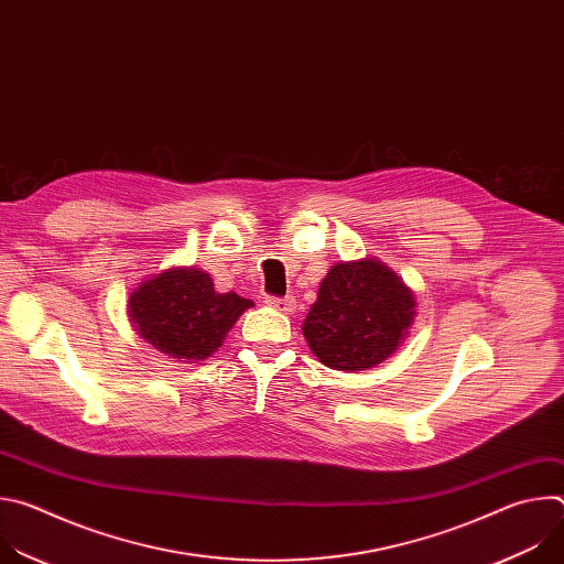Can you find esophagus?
Segmentation results:
<instances>
[{"instance_id": "obj_1", "label": "esophagus", "mask_w": 564, "mask_h": 564, "mask_svg": "<svg viewBox=\"0 0 564 564\" xmlns=\"http://www.w3.org/2000/svg\"><path fill=\"white\" fill-rule=\"evenodd\" d=\"M265 303H268L270 307L279 310V312H285V314L294 312V307H296V301H294L292 296H268Z\"/></svg>"}]
</instances>
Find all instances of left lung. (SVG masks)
Masks as SVG:
<instances>
[{
    "instance_id": "left-lung-1",
    "label": "left lung",
    "mask_w": 564,
    "mask_h": 564,
    "mask_svg": "<svg viewBox=\"0 0 564 564\" xmlns=\"http://www.w3.org/2000/svg\"><path fill=\"white\" fill-rule=\"evenodd\" d=\"M415 316L411 290L383 263H337L303 321L307 346L333 370H366L397 350Z\"/></svg>"
}]
</instances>
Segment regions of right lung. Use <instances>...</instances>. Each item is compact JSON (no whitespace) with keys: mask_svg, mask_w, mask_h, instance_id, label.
Listing matches in <instances>:
<instances>
[{"mask_svg":"<svg viewBox=\"0 0 564 564\" xmlns=\"http://www.w3.org/2000/svg\"><path fill=\"white\" fill-rule=\"evenodd\" d=\"M248 307L250 299L218 294L209 274L198 268L167 270L129 296V316L140 337L160 352L187 361L214 355Z\"/></svg>","mask_w":564,"mask_h":564,"instance_id":"obj_1","label":"right lung"}]
</instances>
